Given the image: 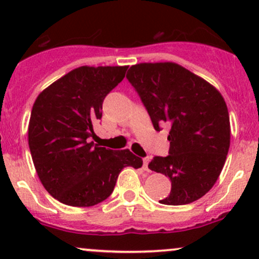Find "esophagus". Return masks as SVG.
<instances>
[{
  "label": "esophagus",
  "mask_w": 259,
  "mask_h": 259,
  "mask_svg": "<svg viewBox=\"0 0 259 259\" xmlns=\"http://www.w3.org/2000/svg\"><path fill=\"white\" fill-rule=\"evenodd\" d=\"M148 163H150V157H146V158H144V169H145V170H148Z\"/></svg>",
  "instance_id": "34e87169"
}]
</instances>
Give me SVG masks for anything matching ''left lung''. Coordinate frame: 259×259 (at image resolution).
<instances>
[{"mask_svg":"<svg viewBox=\"0 0 259 259\" xmlns=\"http://www.w3.org/2000/svg\"><path fill=\"white\" fill-rule=\"evenodd\" d=\"M126 79L154 129L170 126L169 156L154 157L148 164L171 181L170 195L159 202L181 206L197 201L218 180L230 146L229 112L221 92L171 62L132 65Z\"/></svg>","mask_w":259,"mask_h":259,"instance_id":"obj_1","label":"left lung"}]
</instances>
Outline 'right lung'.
Instances as JSON below:
<instances>
[{
	"label": "right lung",
	"instance_id": "add662e5",
	"mask_svg": "<svg viewBox=\"0 0 259 259\" xmlns=\"http://www.w3.org/2000/svg\"><path fill=\"white\" fill-rule=\"evenodd\" d=\"M124 67H79L46 88L32 106L29 148L36 173L52 197L90 207L109 197L124 167L141 168L129 150L90 141L107 95L125 76Z\"/></svg>",
	"mask_w": 259,
	"mask_h": 259
}]
</instances>
